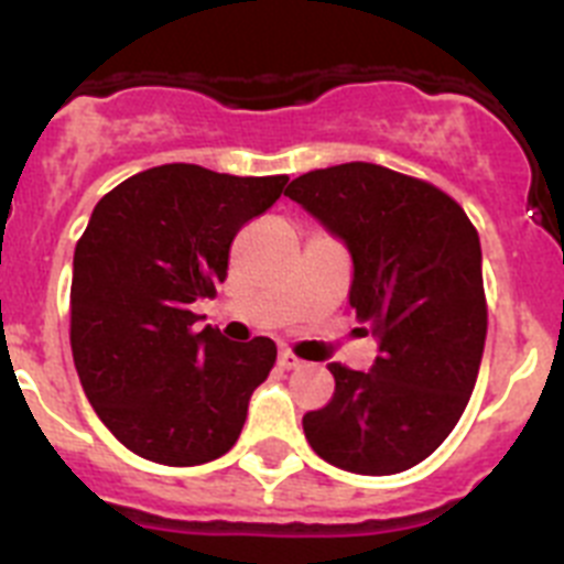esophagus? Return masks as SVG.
Returning <instances> with one entry per match:
<instances>
[{
    "instance_id": "1",
    "label": "esophagus",
    "mask_w": 564,
    "mask_h": 564,
    "mask_svg": "<svg viewBox=\"0 0 564 564\" xmlns=\"http://www.w3.org/2000/svg\"><path fill=\"white\" fill-rule=\"evenodd\" d=\"M279 367H282V370H296V367H302V358L293 356L291 350H282L279 352Z\"/></svg>"
}]
</instances>
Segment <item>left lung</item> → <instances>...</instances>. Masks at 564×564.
<instances>
[{
    "label": "left lung",
    "mask_w": 564,
    "mask_h": 564,
    "mask_svg": "<svg viewBox=\"0 0 564 564\" xmlns=\"http://www.w3.org/2000/svg\"><path fill=\"white\" fill-rule=\"evenodd\" d=\"M285 194L341 239L350 307L370 325V372L327 364L330 403L302 417L322 460L398 475L441 446L466 410L486 344L480 237L449 194L376 163L316 169Z\"/></svg>",
    "instance_id": "obj_1"
}]
</instances>
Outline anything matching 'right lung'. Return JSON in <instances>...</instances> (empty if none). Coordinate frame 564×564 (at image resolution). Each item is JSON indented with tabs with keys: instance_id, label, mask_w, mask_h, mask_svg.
Wrapping results in <instances>:
<instances>
[{
	"instance_id": "obj_1",
	"label": "right lung",
	"mask_w": 564,
	"mask_h": 564,
	"mask_svg": "<svg viewBox=\"0 0 564 564\" xmlns=\"http://www.w3.org/2000/svg\"><path fill=\"white\" fill-rule=\"evenodd\" d=\"M285 183V174L166 163L132 174L93 208L73 257L69 344L84 395L134 455L200 466L237 443L276 344L197 330L192 305L214 296L237 231Z\"/></svg>"
}]
</instances>
